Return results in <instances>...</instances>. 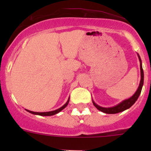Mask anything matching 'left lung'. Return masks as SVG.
<instances>
[{"mask_svg":"<svg viewBox=\"0 0 151 151\" xmlns=\"http://www.w3.org/2000/svg\"><path fill=\"white\" fill-rule=\"evenodd\" d=\"M137 55H138V58H139V63H140L141 80H140V83H139V87H138L136 92L134 93V94L132 97L127 99L123 100V101H121V102H120L119 104H118L114 106H112V107H103V106H99V105L96 104V103L94 102L93 100V104L94 106H95L99 110H100L101 112H103L106 114L118 113V112H123V111L130 108L132 105L136 102L138 97H139V95H140L142 88V86H143V83H144V72H143L142 66V60H141L140 57H139V54H137Z\"/></svg>","mask_w":151,"mask_h":151,"instance_id":"obj_1","label":"left lung"}]
</instances>
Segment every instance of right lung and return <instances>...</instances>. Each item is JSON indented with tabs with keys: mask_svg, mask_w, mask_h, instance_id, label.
Instances as JSON below:
<instances>
[{
	"mask_svg": "<svg viewBox=\"0 0 151 151\" xmlns=\"http://www.w3.org/2000/svg\"><path fill=\"white\" fill-rule=\"evenodd\" d=\"M68 102H69V98H68V101H66V103L64 105H63V106H62L61 107H60L59 109H55V110H53V111H50V112H33V111H30V110H28V109H25V110L28 111V112H30V113L33 114V115H41V116H51V115H55V114L58 113V112H60V111L63 110V109H64L65 107H66V106L68 105Z\"/></svg>",
	"mask_w": 151,
	"mask_h": 151,
	"instance_id": "right-lung-1",
	"label": "right lung"
}]
</instances>
